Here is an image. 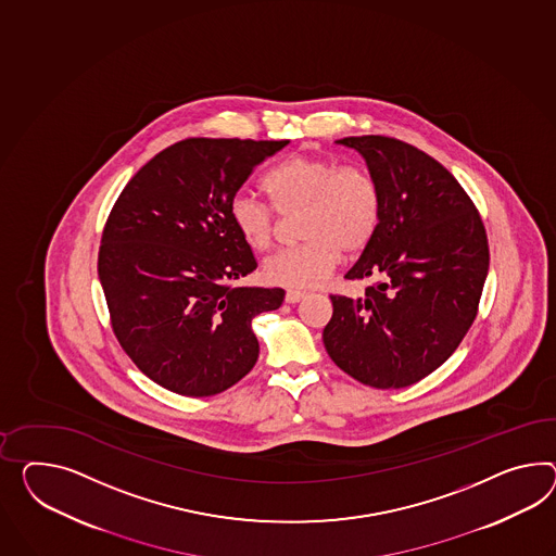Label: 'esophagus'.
<instances>
[{
  "label": "esophagus",
  "mask_w": 556,
  "mask_h": 556,
  "mask_svg": "<svg viewBox=\"0 0 556 556\" xmlns=\"http://www.w3.org/2000/svg\"><path fill=\"white\" fill-rule=\"evenodd\" d=\"M304 296H306V294L300 292V290H288V292H286V302H288V304H296V302H300Z\"/></svg>",
  "instance_id": "1"
}]
</instances>
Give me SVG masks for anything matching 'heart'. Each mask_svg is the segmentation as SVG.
<instances>
[{
	"label": "heart",
	"instance_id": "1",
	"mask_svg": "<svg viewBox=\"0 0 556 556\" xmlns=\"http://www.w3.org/2000/svg\"><path fill=\"white\" fill-rule=\"evenodd\" d=\"M271 205L248 193L229 201V219L243 242L268 250L285 217L299 215L304 242L264 262L266 282L292 290L323 285L342 254L356 256L377 238L383 219V198L377 181L358 167H342L334 159L296 153L264 177Z\"/></svg>",
	"mask_w": 556,
	"mask_h": 556
}]
</instances>
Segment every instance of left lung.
Segmentation results:
<instances>
[{
	"mask_svg": "<svg viewBox=\"0 0 556 556\" xmlns=\"http://www.w3.org/2000/svg\"><path fill=\"white\" fill-rule=\"evenodd\" d=\"M383 198L377 238L344 274L363 296L330 294L328 356L356 381L401 389L421 381L459 346L478 314L490 250L482 217L456 177L393 137H344Z\"/></svg>",
	"mask_w": 556,
	"mask_h": 556,
	"instance_id": "obj_1",
	"label": "left lung"
}]
</instances>
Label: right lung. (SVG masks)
I'll return each instance as SVG.
<instances>
[{
    "label": "right lung",
    "instance_id": "1",
    "mask_svg": "<svg viewBox=\"0 0 556 556\" xmlns=\"http://www.w3.org/2000/svg\"><path fill=\"white\" fill-rule=\"evenodd\" d=\"M288 141L186 139L143 165L102 229L99 278L114 337L155 383L210 397L256 365L257 314L282 288H236L256 270L229 201Z\"/></svg>",
    "mask_w": 556,
    "mask_h": 556
}]
</instances>
